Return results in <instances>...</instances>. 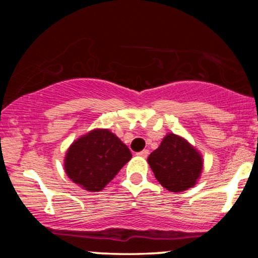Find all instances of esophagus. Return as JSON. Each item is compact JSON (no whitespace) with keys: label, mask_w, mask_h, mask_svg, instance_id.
<instances>
[{"label":"esophagus","mask_w":258,"mask_h":258,"mask_svg":"<svg viewBox=\"0 0 258 258\" xmlns=\"http://www.w3.org/2000/svg\"><path fill=\"white\" fill-rule=\"evenodd\" d=\"M137 155H138V156H141V158H147V156L149 155V150H147V149L142 150V152L137 153Z\"/></svg>","instance_id":"34e87169"}]
</instances>
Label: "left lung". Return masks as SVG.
I'll return each mask as SVG.
<instances>
[{
    "instance_id": "8db88e82",
    "label": "left lung",
    "mask_w": 258,
    "mask_h": 258,
    "mask_svg": "<svg viewBox=\"0 0 258 258\" xmlns=\"http://www.w3.org/2000/svg\"><path fill=\"white\" fill-rule=\"evenodd\" d=\"M148 164L160 184L174 193L191 188L203 170V159L197 149L173 133L162 139L148 158Z\"/></svg>"
}]
</instances>
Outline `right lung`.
<instances>
[{
  "instance_id": "right-lung-1",
  "label": "right lung",
  "mask_w": 258,
  "mask_h": 258,
  "mask_svg": "<svg viewBox=\"0 0 258 258\" xmlns=\"http://www.w3.org/2000/svg\"><path fill=\"white\" fill-rule=\"evenodd\" d=\"M131 158L128 148L114 133L94 130L70 146L65 155V172L86 190L99 191Z\"/></svg>"
}]
</instances>
